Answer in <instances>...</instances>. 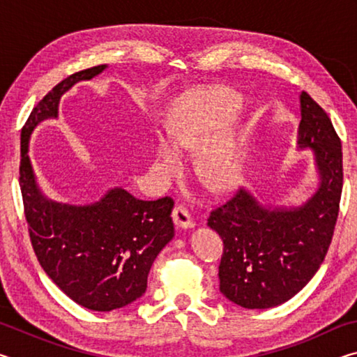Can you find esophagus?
<instances>
[{"label": "esophagus", "mask_w": 357, "mask_h": 357, "mask_svg": "<svg viewBox=\"0 0 357 357\" xmlns=\"http://www.w3.org/2000/svg\"><path fill=\"white\" fill-rule=\"evenodd\" d=\"M173 222H174V225L179 228H184V229L195 227V222H193V219L190 217L189 211H187L184 206H181V204L174 206V209H173Z\"/></svg>", "instance_id": "1"}]
</instances>
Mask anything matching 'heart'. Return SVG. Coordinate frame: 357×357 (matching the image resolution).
Segmentation results:
<instances>
[{
  "mask_svg": "<svg viewBox=\"0 0 357 357\" xmlns=\"http://www.w3.org/2000/svg\"><path fill=\"white\" fill-rule=\"evenodd\" d=\"M243 98L227 86L197 88L184 93L168 114V134L155 140V160L162 170L176 168L181 151H197L195 172L213 192H228L243 178L244 151L234 129Z\"/></svg>",
  "mask_w": 357,
  "mask_h": 357,
  "instance_id": "heart-1",
  "label": "heart"
}]
</instances>
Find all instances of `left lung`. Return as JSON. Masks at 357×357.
<instances>
[{
	"instance_id": "1",
	"label": "left lung",
	"mask_w": 357,
	"mask_h": 357,
	"mask_svg": "<svg viewBox=\"0 0 357 357\" xmlns=\"http://www.w3.org/2000/svg\"><path fill=\"white\" fill-rule=\"evenodd\" d=\"M298 148L310 151L318 189L299 206L261 203L249 189L214 209L208 227L223 241L220 291L244 309H271L298 294L321 266L343 185L342 144L326 112L302 91Z\"/></svg>"
}]
</instances>
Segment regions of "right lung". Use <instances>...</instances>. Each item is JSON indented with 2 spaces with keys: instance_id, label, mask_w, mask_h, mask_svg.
Listing matches in <instances>:
<instances>
[{
  "instance_id": "1",
  "label": "right lung",
  "mask_w": 357,
  "mask_h": 357,
  "mask_svg": "<svg viewBox=\"0 0 357 357\" xmlns=\"http://www.w3.org/2000/svg\"><path fill=\"white\" fill-rule=\"evenodd\" d=\"M107 64L64 78L29 114L22 130L20 189L36 257L47 275L78 305L110 312L146 291L148 274L174 236L173 200H138L123 187L91 204L50 200L40 190L29 159V138L42 121L58 118L61 96L75 83L91 80Z\"/></svg>"
}]
</instances>
